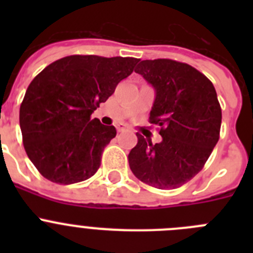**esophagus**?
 <instances>
[{
  "label": "esophagus",
  "instance_id": "esophagus-1",
  "mask_svg": "<svg viewBox=\"0 0 253 253\" xmlns=\"http://www.w3.org/2000/svg\"><path fill=\"white\" fill-rule=\"evenodd\" d=\"M116 128H118V131H124L125 130V126L123 124H119L118 126H116Z\"/></svg>",
  "mask_w": 253,
  "mask_h": 253
}]
</instances>
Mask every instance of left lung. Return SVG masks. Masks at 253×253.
I'll return each instance as SVG.
<instances>
[{"mask_svg": "<svg viewBox=\"0 0 253 253\" xmlns=\"http://www.w3.org/2000/svg\"><path fill=\"white\" fill-rule=\"evenodd\" d=\"M134 71L156 91L149 123L160 126L162 140L152 144L137 133L128 156L131 172L157 189L182 186L202 171L219 140L215 88L198 69L172 59L142 60Z\"/></svg>", "mask_w": 253, "mask_h": 253, "instance_id": "1", "label": "left lung"}]
</instances>
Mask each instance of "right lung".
<instances>
[{"instance_id":"obj_1","label":"right lung","mask_w":253,"mask_h":253,"mask_svg":"<svg viewBox=\"0 0 253 253\" xmlns=\"http://www.w3.org/2000/svg\"><path fill=\"white\" fill-rule=\"evenodd\" d=\"M138 62L131 57L69 55L31 81L20 106V128L26 154L44 177L69 185L95 175L116 129L91 115Z\"/></svg>"}]
</instances>
